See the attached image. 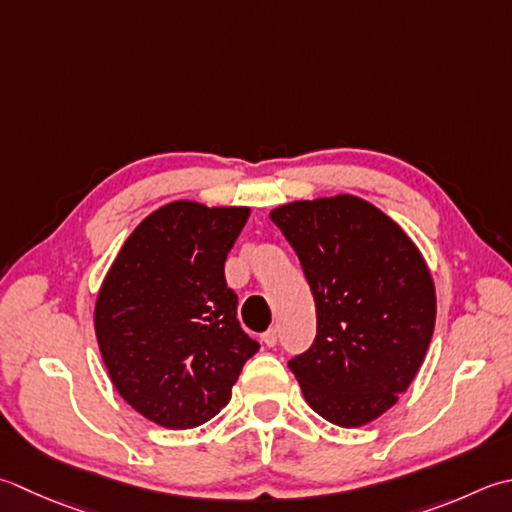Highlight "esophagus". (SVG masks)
Returning <instances> with one entry per match:
<instances>
[{"instance_id":"34e87169","label":"esophagus","mask_w":512,"mask_h":512,"mask_svg":"<svg viewBox=\"0 0 512 512\" xmlns=\"http://www.w3.org/2000/svg\"><path fill=\"white\" fill-rule=\"evenodd\" d=\"M277 339H279V337H277V328H268L266 333L262 335V342H264L266 346H270V348H273V346L277 344Z\"/></svg>"}]
</instances>
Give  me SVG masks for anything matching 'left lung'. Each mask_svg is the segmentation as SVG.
I'll use <instances>...</instances> for the list:
<instances>
[{
  "mask_svg": "<svg viewBox=\"0 0 512 512\" xmlns=\"http://www.w3.org/2000/svg\"><path fill=\"white\" fill-rule=\"evenodd\" d=\"M302 262L317 335L290 359L308 406L357 428L393 406L422 366L435 328V284L399 224L355 195L270 210Z\"/></svg>",
  "mask_w": 512,
  "mask_h": 512,
  "instance_id": "1",
  "label": "left lung"
}]
</instances>
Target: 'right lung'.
Returning <instances> with one entry per match:
<instances>
[{
    "label": "right lung",
    "instance_id": "right-lung-1",
    "mask_svg": "<svg viewBox=\"0 0 512 512\" xmlns=\"http://www.w3.org/2000/svg\"><path fill=\"white\" fill-rule=\"evenodd\" d=\"M244 206L170 202L124 242L99 288L95 333L108 377L139 415L202 426L222 410L259 344L237 322L224 264Z\"/></svg>",
    "mask_w": 512,
    "mask_h": 512
}]
</instances>
